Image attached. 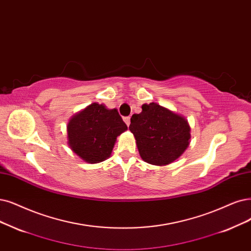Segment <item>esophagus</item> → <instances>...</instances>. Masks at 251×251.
<instances>
[{
	"instance_id": "34e87169",
	"label": "esophagus",
	"mask_w": 251,
	"mask_h": 251,
	"mask_svg": "<svg viewBox=\"0 0 251 251\" xmlns=\"http://www.w3.org/2000/svg\"><path fill=\"white\" fill-rule=\"evenodd\" d=\"M124 122L126 123L127 126L130 125V117H125V118H124Z\"/></svg>"
}]
</instances>
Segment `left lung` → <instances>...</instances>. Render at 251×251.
Returning <instances> with one entry per match:
<instances>
[{"mask_svg":"<svg viewBox=\"0 0 251 251\" xmlns=\"http://www.w3.org/2000/svg\"><path fill=\"white\" fill-rule=\"evenodd\" d=\"M130 130L142 159L153 165H168L186 151L190 144L188 121L155 102L142 105V113L130 119Z\"/></svg>","mask_w":251,"mask_h":251,"instance_id":"1","label":"left lung"}]
</instances>
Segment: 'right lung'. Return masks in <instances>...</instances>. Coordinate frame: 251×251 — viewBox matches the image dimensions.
<instances>
[{
  "label": "right lung",
  "mask_w": 251,
  "mask_h": 251,
  "mask_svg": "<svg viewBox=\"0 0 251 251\" xmlns=\"http://www.w3.org/2000/svg\"><path fill=\"white\" fill-rule=\"evenodd\" d=\"M127 130L116 108L94 102L73 115L67 123V143L72 152L88 163L110 157L117 137Z\"/></svg>",
  "instance_id": "add662e5"
}]
</instances>
